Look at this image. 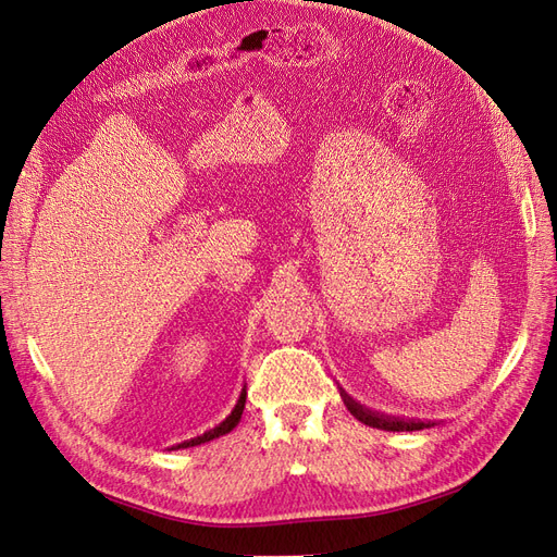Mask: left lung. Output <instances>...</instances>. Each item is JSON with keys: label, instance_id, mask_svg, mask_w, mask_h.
<instances>
[{"label": "left lung", "instance_id": "8db88e82", "mask_svg": "<svg viewBox=\"0 0 557 557\" xmlns=\"http://www.w3.org/2000/svg\"><path fill=\"white\" fill-rule=\"evenodd\" d=\"M339 398L347 405V409L351 411V417H356L361 423L370 425V428H380V430H388V433H405V430H423L430 428L433 423L430 421H405V419H396V417H384L376 414V411L363 407L361 403H356L349 393L339 391Z\"/></svg>", "mask_w": 557, "mask_h": 557}]
</instances>
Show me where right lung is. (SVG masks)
<instances>
[{
	"label": "right lung",
	"instance_id": "obj_1",
	"mask_svg": "<svg viewBox=\"0 0 557 557\" xmlns=\"http://www.w3.org/2000/svg\"><path fill=\"white\" fill-rule=\"evenodd\" d=\"M245 398H247V391L243 388V391H240V398H238V403H236V407L231 409V414H228V417H226V419H224L220 425H214L212 430H208V433H203V435H199V437L187 440V442L177 444V446H171L173 451H175V448H189V446H199V444H206V442H210V440H218V437H222V435L231 433V430L238 425V421H240V417H243V409H245Z\"/></svg>",
	"mask_w": 557,
	"mask_h": 557
}]
</instances>
